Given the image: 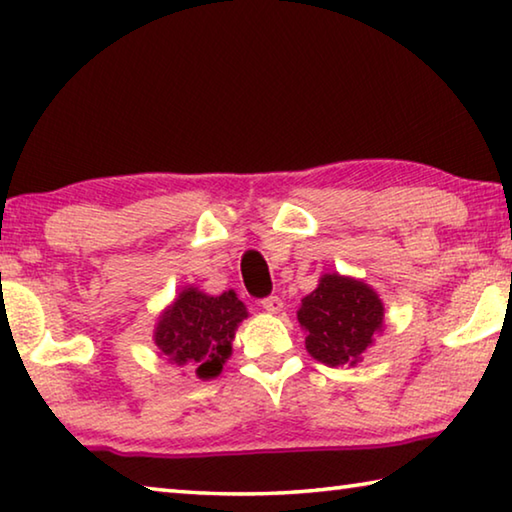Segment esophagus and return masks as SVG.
Instances as JSON below:
<instances>
[{"instance_id": "esophagus-1", "label": "esophagus", "mask_w": 512, "mask_h": 512, "mask_svg": "<svg viewBox=\"0 0 512 512\" xmlns=\"http://www.w3.org/2000/svg\"><path fill=\"white\" fill-rule=\"evenodd\" d=\"M282 307H284V302H282V298H277V296H268V298L262 300V309L268 311V314H280Z\"/></svg>"}]
</instances>
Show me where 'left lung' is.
<instances>
[{
    "label": "left lung",
    "instance_id": "left-lung-1",
    "mask_svg": "<svg viewBox=\"0 0 512 512\" xmlns=\"http://www.w3.org/2000/svg\"><path fill=\"white\" fill-rule=\"evenodd\" d=\"M381 320L384 307L377 293L341 275H325L298 311L309 354L332 368L359 363L381 329Z\"/></svg>",
    "mask_w": 512,
    "mask_h": 512
}]
</instances>
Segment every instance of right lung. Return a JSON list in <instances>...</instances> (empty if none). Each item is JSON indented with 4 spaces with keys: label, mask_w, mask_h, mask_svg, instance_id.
<instances>
[{
    "label": "right lung",
    "mask_w": 512,
    "mask_h": 512,
    "mask_svg": "<svg viewBox=\"0 0 512 512\" xmlns=\"http://www.w3.org/2000/svg\"><path fill=\"white\" fill-rule=\"evenodd\" d=\"M246 307L235 291L205 296L187 289L164 311L155 329V345L171 363H194L196 375L216 377L232 352L235 329L244 320Z\"/></svg>",
    "instance_id": "add662e5"
}]
</instances>
